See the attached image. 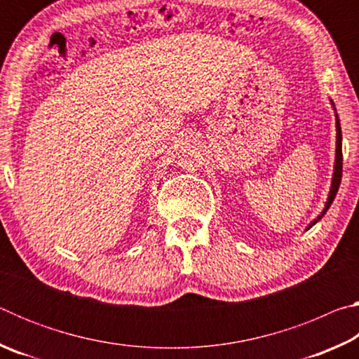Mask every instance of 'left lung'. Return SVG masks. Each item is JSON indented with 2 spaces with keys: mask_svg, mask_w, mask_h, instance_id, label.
Instances as JSON below:
<instances>
[{
  "mask_svg": "<svg viewBox=\"0 0 359 359\" xmlns=\"http://www.w3.org/2000/svg\"><path fill=\"white\" fill-rule=\"evenodd\" d=\"M336 130H337V141H336V165H334V174H332V184H331V190H330V196H327V203L325 205V209L321 214L315 218V220L309 224L307 229H311L315 223L321 220V217L326 214V210L330 209V205L332 204L334 198H336L340 180H342V131H340V123H339V117L336 114Z\"/></svg>",
  "mask_w": 359,
  "mask_h": 359,
  "instance_id": "8db88e82",
  "label": "left lung"
}]
</instances>
